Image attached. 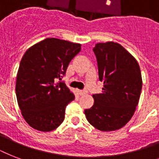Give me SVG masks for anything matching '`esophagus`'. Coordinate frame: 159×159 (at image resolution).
Wrapping results in <instances>:
<instances>
[{
    "label": "esophagus",
    "mask_w": 159,
    "mask_h": 159,
    "mask_svg": "<svg viewBox=\"0 0 159 159\" xmlns=\"http://www.w3.org/2000/svg\"><path fill=\"white\" fill-rule=\"evenodd\" d=\"M77 92L80 96H82V95H84L87 93V91H85V90H77Z\"/></svg>",
    "instance_id": "obj_1"
}]
</instances>
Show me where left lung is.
<instances>
[{
	"label": "left lung",
	"instance_id": "8db88e82",
	"mask_svg": "<svg viewBox=\"0 0 159 159\" xmlns=\"http://www.w3.org/2000/svg\"><path fill=\"white\" fill-rule=\"evenodd\" d=\"M102 92L95 94L94 105L85 110L92 126L102 131L122 128L132 118L142 89V77L138 62L114 42L97 43L93 48Z\"/></svg>",
	"mask_w": 159,
	"mask_h": 159
}]
</instances>
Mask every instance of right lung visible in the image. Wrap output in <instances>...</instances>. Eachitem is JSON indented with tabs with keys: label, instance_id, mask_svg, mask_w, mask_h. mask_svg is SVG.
Segmentation results:
<instances>
[{
	"label": "right lung",
	"instance_id": "obj_1",
	"mask_svg": "<svg viewBox=\"0 0 159 159\" xmlns=\"http://www.w3.org/2000/svg\"><path fill=\"white\" fill-rule=\"evenodd\" d=\"M81 44L47 38L26 51L16 77V92L24 119L32 128L48 132L57 128L75 96L62 82Z\"/></svg>",
	"mask_w": 159,
	"mask_h": 159
}]
</instances>
